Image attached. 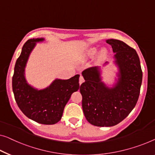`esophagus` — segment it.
Wrapping results in <instances>:
<instances>
[{"mask_svg": "<svg viewBox=\"0 0 155 155\" xmlns=\"http://www.w3.org/2000/svg\"><path fill=\"white\" fill-rule=\"evenodd\" d=\"M84 81H85V79H84V77H83V76L81 75V76H80V77H79V84L81 85V84H82V83H84Z\"/></svg>", "mask_w": 155, "mask_h": 155, "instance_id": "34e87169", "label": "esophagus"}]
</instances>
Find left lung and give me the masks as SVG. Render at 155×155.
Segmentation results:
<instances>
[{"instance_id":"1","label":"left lung","mask_w":155,"mask_h":155,"mask_svg":"<svg viewBox=\"0 0 155 155\" xmlns=\"http://www.w3.org/2000/svg\"><path fill=\"white\" fill-rule=\"evenodd\" d=\"M115 52L120 78L114 88H108L100 78L97 68L82 72L81 85L82 108L88 122L97 127H111L123 120L137 104L142 84L143 71L134 48L115 39L106 40Z\"/></svg>"}]
</instances>
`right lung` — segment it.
Masks as SVG:
<instances>
[{"mask_svg": "<svg viewBox=\"0 0 155 155\" xmlns=\"http://www.w3.org/2000/svg\"><path fill=\"white\" fill-rule=\"evenodd\" d=\"M44 39L28 40L23 46L15 66L12 91L18 108L28 118L43 124H54L61 119L71 94L79 88V75L68 80L56 79L47 88L38 91L27 84L24 68L35 42Z\"/></svg>", "mask_w": 155, "mask_h": 155, "instance_id": "add662e5", "label": "right lung"}]
</instances>
